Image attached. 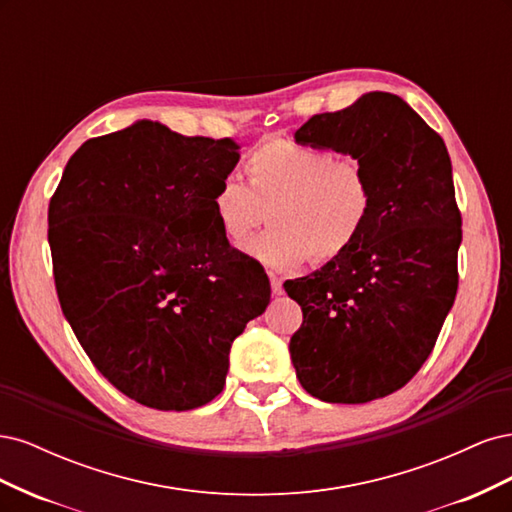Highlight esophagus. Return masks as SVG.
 <instances>
[{
	"instance_id": "obj_1",
	"label": "esophagus",
	"mask_w": 512,
	"mask_h": 512,
	"mask_svg": "<svg viewBox=\"0 0 512 512\" xmlns=\"http://www.w3.org/2000/svg\"><path fill=\"white\" fill-rule=\"evenodd\" d=\"M269 280H271V292L273 294H282L284 292V286H282V280L277 275H269Z\"/></svg>"
}]
</instances>
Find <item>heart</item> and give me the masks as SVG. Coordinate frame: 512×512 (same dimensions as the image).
<instances>
[{"instance_id": "1", "label": "heart", "mask_w": 512, "mask_h": 512, "mask_svg": "<svg viewBox=\"0 0 512 512\" xmlns=\"http://www.w3.org/2000/svg\"><path fill=\"white\" fill-rule=\"evenodd\" d=\"M247 185L224 177L211 209L224 237L241 245L267 222L273 226L245 252L275 271L299 267L305 258L324 265L361 239L374 213V185L356 158L331 149L267 138L243 162Z\"/></svg>"}]
</instances>
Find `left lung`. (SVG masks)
Returning <instances> with one entry per match:
<instances>
[{"mask_svg":"<svg viewBox=\"0 0 512 512\" xmlns=\"http://www.w3.org/2000/svg\"><path fill=\"white\" fill-rule=\"evenodd\" d=\"M294 141L350 153L374 185V213L352 250L284 284L303 312L290 337L303 389L329 404H367L414 378L455 303L451 158L442 136L386 91L314 115Z\"/></svg>","mask_w":512,"mask_h":512,"instance_id":"obj_1","label":"left lung"}]
</instances>
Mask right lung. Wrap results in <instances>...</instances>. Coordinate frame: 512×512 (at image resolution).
I'll return each instance as SVG.
<instances>
[{
    "label": "right lung",
    "instance_id": "obj_1",
    "mask_svg": "<svg viewBox=\"0 0 512 512\" xmlns=\"http://www.w3.org/2000/svg\"><path fill=\"white\" fill-rule=\"evenodd\" d=\"M237 149L138 121L85 141L51 196L61 312L100 374L147 408L218 397L232 342L269 305L267 275L211 209Z\"/></svg>",
    "mask_w": 512,
    "mask_h": 512
}]
</instances>
